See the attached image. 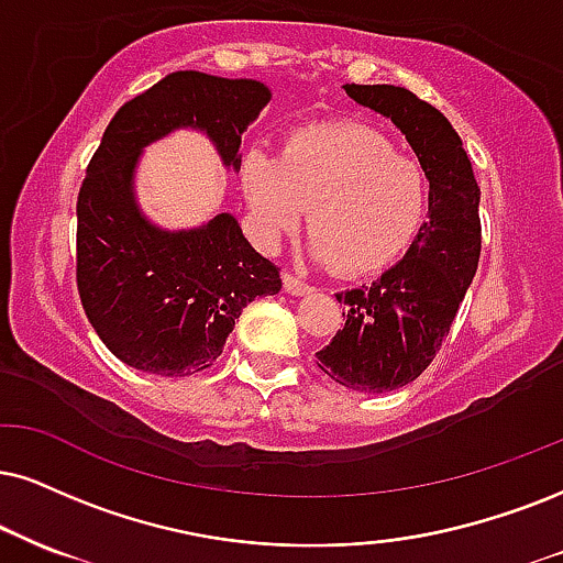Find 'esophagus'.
<instances>
[{"instance_id": "1", "label": "esophagus", "mask_w": 563, "mask_h": 563, "mask_svg": "<svg viewBox=\"0 0 563 563\" xmlns=\"http://www.w3.org/2000/svg\"><path fill=\"white\" fill-rule=\"evenodd\" d=\"M282 282H284V292H289V295H295V297H305V295L313 292V287H310V284L300 282L292 274H284Z\"/></svg>"}]
</instances>
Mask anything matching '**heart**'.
<instances>
[{
    "mask_svg": "<svg viewBox=\"0 0 563 563\" xmlns=\"http://www.w3.org/2000/svg\"><path fill=\"white\" fill-rule=\"evenodd\" d=\"M242 192L266 245L292 232L310 208V255L342 276L391 266L428 211L426 169L365 122L310 124L282 156L255 145L242 158Z\"/></svg>",
    "mask_w": 563,
    "mask_h": 563,
    "instance_id": "obj_1",
    "label": "heart"
}]
</instances>
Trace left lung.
Listing matches in <instances>:
<instances>
[{
	"label": "left lung",
	"instance_id": "obj_1",
	"mask_svg": "<svg viewBox=\"0 0 563 563\" xmlns=\"http://www.w3.org/2000/svg\"><path fill=\"white\" fill-rule=\"evenodd\" d=\"M344 93L407 137L428 177V221L397 266L373 284L339 292L346 323L318 352V367L339 386L386 394L412 384L449 334L481 261V187L462 137L439 109L407 88L355 86Z\"/></svg>",
	"mask_w": 563,
	"mask_h": 563
}]
</instances>
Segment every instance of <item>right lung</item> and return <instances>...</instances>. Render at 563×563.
I'll return each mask as SVG.
<instances>
[{
	"label": "right lung",
	"instance_id": "1",
	"mask_svg": "<svg viewBox=\"0 0 563 563\" xmlns=\"http://www.w3.org/2000/svg\"><path fill=\"white\" fill-rule=\"evenodd\" d=\"M268 101L261 80L177 69L109 122L78 196V292L124 365L169 378L206 371L242 308L282 289L279 268L255 253L232 213L166 229L135 190L143 151L177 130L203 133L221 164L240 172L242 135Z\"/></svg>",
	"mask_w": 563,
	"mask_h": 563
}]
</instances>
